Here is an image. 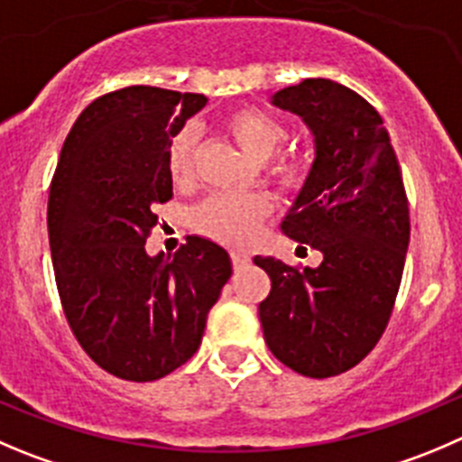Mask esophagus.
<instances>
[{"label":"esophagus","mask_w":462,"mask_h":462,"mask_svg":"<svg viewBox=\"0 0 462 462\" xmlns=\"http://www.w3.org/2000/svg\"><path fill=\"white\" fill-rule=\"evenodd\" d=\"M231 261H234L236 267H245L249 263V256L245 252H238V249H234V252H231Z\"/></svg>","instance_id":"obj_1"}]
</instances>
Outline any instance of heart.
Instances as JSON below:
<instances>
[{"label": "heart", "mask_w": 462, "mask_h": 462, "mask_svg": "<svg viewBox=\"0 0 462 462\" xmlns=\"http://www.w3.org/2000/svg\"><path fill=\"white\" fill-rule=\"evenodd\" d=\"M231 138L258 161H267L279 152L288 138V129L279 117L261 108H240L224 120ZM170 177L177 186H186L195 172V134L183 129L170 144L168 156ZM270 172L279 181L294 183L301 174L300 161L279 158L270 165ZM270 213V199L256 192H217L208 197L195 210V226L201 234L219 240L231 247H243L256 234L258 224Z\"/></svg>", "instance_id": "1"}]
</instances>
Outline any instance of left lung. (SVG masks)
<instances>
[{"label": "left lung", "instance_id": "8db88e82", "mask_svg": "<svg viewBox=\"0 0 462 462\" xmlns=\"http://www.w3.org/2000/svg\"><path fill=\"white\" fill-rule=\"evenodd\" d=\"M272 104L300 116L315 144L281 228L324 258L304 270L254 258L272 281L258 318L283 365L327 379L358 365L388 327L411 240L406 190L388 129L358 92L304 79Z\"/></svg>", "mask_w": 462, "mask_h": 462}]
</instances>
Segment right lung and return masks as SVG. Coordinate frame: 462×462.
<instances>
[{"label":"right lung","mask_w":462,"mask_h":462,"mask_svg":"<svg viewBox=\"0 0 462 462\" xmlns=\"http://www.w3.org/2000/svg\"><path fill=\"white\" fill-rule=\"evenodd\" d=\"M204 95L129 86L74 122L47 206L60 304L79 345L125 381L162 379L192 358L231 276L226 249L188 236L174 258L149 256L153 206L172 199L168 156Z\"/></svg>","instance_id":"obj_1"}]
</instances>
